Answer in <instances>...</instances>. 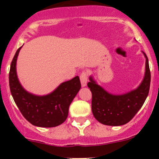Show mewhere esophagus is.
<instances>
[{"instance_id":"1","label":"esophagus","mask_w":159,"mask_h":159,"mask_svg":"<svg viewBox=\"0 0 159 159\" xmlns=\"http://www.w3.org/2000/svg\"><path fill=\"white\" fill-rule=\"evenodd\" d=\"M80 82H81V86L84 87L87 86V82H88V73L85 71H83L80 75Z\"/></svg>"}]
</instances>
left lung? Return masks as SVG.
Returning a JSON list of instances; mask_svg holds the SVG:
<instances>
[{
	"instance_id": "obj_1",
	"label": "left lung",
	"mask_w": 159,
	"mask_h": 159,
	"mask_svg": "<svg viewBox=\"0 0 159 159\" xmlns=\"http://www.w3.org/2000/svg\"><path fill=\"white\" fill-rule=\"evenodd\" d=\"M142 52L146 59L144 76L141 84L130 92L111 93L99 85L92 75L89 77L88 87L92 93V113L102 124L113 127L126 124L143 107L150 90L151 71L147 55Z\"/></svg>"
}]
</instances>
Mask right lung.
Returning <instances> with one entry per match:
<instances>
[{"label":"right lung","mask_w":159,"mask_h":159,"mask_svg":"<svg viewBox=\"0 0 159 159\" xmlns=\"http://www.w3.org/2000/svg\"><path fill=\"white\" fill-rule=\"evenodd\" d=\"M18 48L11 63L9 71V88L16 106L24 117L31 124L40 127H54L62 124L68 115L72 100L80 90L79 76L63 82L51 93L38 95L29 92L23 88L16 73Z\"/></svg>","instance_id":"obj_1"}]
</instances>
